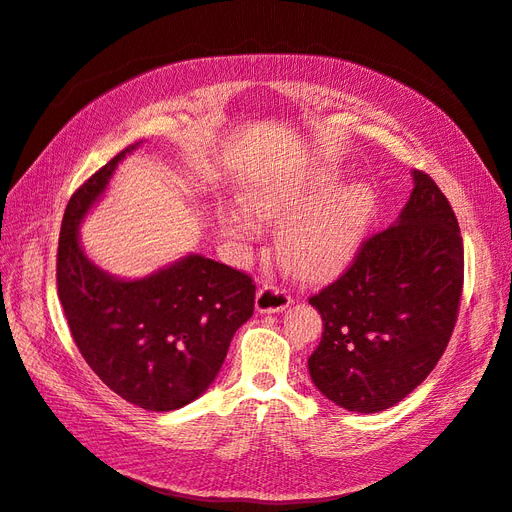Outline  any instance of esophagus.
Masks as SVG:
<instances>
[{
    "label": "esophagus",
    "mask_w": 512,
    "mask_h": 512,
    "mask_svg": "<svg viewBox=\"0 0 512 512\" xmlns=\"http://www.w3.org/2000/svg\"><path fill=\"white\" fill-rule=\"evenodd\" d=\"M290 301H292V296L288 290L281 288V285H275V283H266L257 290L255 307L259 314H275V312H283L285 307L290 305Z\"/></svg>",
    "instance_id": "esophagus-1"
}]
</instances>
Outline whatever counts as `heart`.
Segmentation results:
<instances>
[{
	"instance_id": "1",
	"label": "heart",
	"mask_w": 512,
	"mask_h": 512,
	"mask_svg": "<svg viewBox=\"0 0 512 512\" xmlns=\"http://www.w3.org/2000/svg\"><path fill=\"white\" fill-rule=\"evenodd\" d=\"M331 187V178H320L299 187H257L246 196V207L257 218L288 220L279 235V253L285 266L303 279H325L347 266L373 220L371 187L351 185L326 201ZM222 227L240 237L248 231V220L229 213Z\"/></svg>"
}]
</instances>
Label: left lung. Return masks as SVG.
<instances>
[{
  "instance_id": "obj_1",
  "label": "left lung",
  "mask_w": 512,
  "mask_h": 512,
  "mask_svg": "<svg viewBox=\"0 0 512 512\" xmlns=\"http://www.w3.org/2000/svg\"><path fill=\"white\" fill-rule=\"evenodd\" d=\"M465 248L456 213L430 174L397 224L373 233L310 303L323 338L307 360L323 395L351 412L395 406L434 371L454 334Z\"/></svg>"
}]
</instances>
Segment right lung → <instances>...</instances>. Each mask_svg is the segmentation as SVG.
Instances as JSON below:
<instances>
[{"label":"right lung","instance_id":"obj_1","mask_svg":"<svg viewBox=\"0 0 512 512\" xmlns=\"http://www.w3.org/2000/svg\"><path fill=\"white\" fill-rule=\"evenodd\" d=\"M137 146L124 148L71 194L58 237L56 288L91 371L128 403L170 412L216 379L237 327L253 316L255 283L244 270L200 255L137 281L91 264L78 244V224L115 165Z\"/></svg>","mask_w":512,"mask_h":512}]
</instances>
